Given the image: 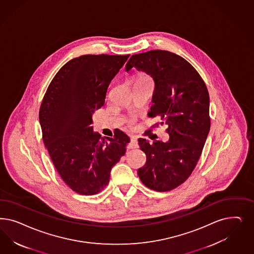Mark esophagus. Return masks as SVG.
<instances>
[{"label":"esophagus","mask_w":254,"mask_h":254,"mask_svg":"<svg viewBox=\"0 0 254 254\" xmlns=\"http://www.w3.org/2000/svg\"><path fill=\"white\" fill-rule=\"evenodd\" d=\"M137 147V139L135 137H131V142L129 144V148H136Z\"/></svg>","instance_id":"34e87169"}]
</instances>
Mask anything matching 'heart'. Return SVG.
I'll list each match as a JSON object with an SVG mask.
<instances>
[{
  "mask_svg": "<svg viewBox=\"0 0 254 254\" xmlns=\"http://www.w3.org/2000/svg\"><path fill=\"white\" fill-rule=\"evenodd\" d=\"M136 80H151V79L149 78V76H147V74H141L138 75Z\"/></svg>",
  "mask_w": 254,
  "mask_h": 254,
  "instance_id": "heart-1",
  "label": "heart"
}]
</instances>
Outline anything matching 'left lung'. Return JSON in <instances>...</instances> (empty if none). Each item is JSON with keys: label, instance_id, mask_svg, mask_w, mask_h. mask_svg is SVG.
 I'll list each match as a JSON object with an SVG mask.
<instances>
[{"label": "left lung", "instance_id": "obj_1", "mask_svg": "<svg viewBox=\"0 0 254 254\" xmlns=\"http://www.w3.org/2000/svg\"><path fill=\"white\" fill-rule=\"evenodd\" d=\"M131 68L153 78L149 117H159L169 134L165 143L138 139L147 162L137 174L147 188L171 190L190 176L205 146L210 129L208 91L193 66L166 50L132 55L125 66L127 72Z\"/></svg>", "mask_w": 254, "mask_h": 254}]
</instances>
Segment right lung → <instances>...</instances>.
<instances>
[{
	"label": "right lung",
	"instance_id": "obj_1",
	"mask_svg": "<svg viewBox=\"0 0 254 254\" xmlns=\"http://www.w3.org/2000/svg\"><path fill=\"white\" fill-rule=\"evenodd\" d=\"M130 55H83L63 66L50 82L39 111L44 144L66 184L83 195L100 192L125 154L122 131L101 138L92 114L104 106L107 88Z\"/></svg>",
	"mask_w": 254,
	"mask_h": 254
}]
</instances>
